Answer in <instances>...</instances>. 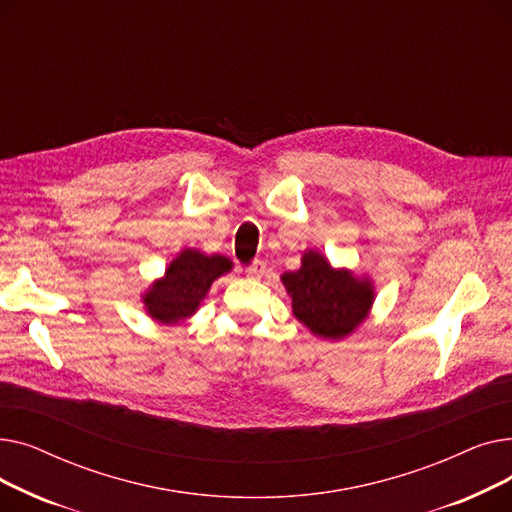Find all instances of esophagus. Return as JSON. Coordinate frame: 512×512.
Masks as SVG:
<instances>
[{"mask_svg":"<svg viewBox=\"0 0 512 512\" xmlns=\"http://www.w3.org/2000/svg\"><path fill=\"white\" fill-rule=\"evenodd\" d=\"M263 274H265V263L259 261V259L247 267V276H249L251 280H261Z\"/></svg>","mask_w":512,"mask_h":512,"instance_id":"34e87169","label":"esophagus"}]
</instances>
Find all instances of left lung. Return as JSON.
<instances>
[{
  "mask_svg": "<svg viewBox=\"0 0 512 512\" xmlns=\"http://www.w3.org/2000/svg\"><path fill=\"white\" fill-rule=\"evenodd\" d=\"M280 280L292 299V315L324 340L351 336L369 317L375 301V288L367 276L334 267L315 249L303 253L297 272H286Z\"/></svg>",
  "mask_w": 512,
  "mask_h": 512,
  "instance_id": "8db88e82",
  "label": "left lung"
}]
</instances>
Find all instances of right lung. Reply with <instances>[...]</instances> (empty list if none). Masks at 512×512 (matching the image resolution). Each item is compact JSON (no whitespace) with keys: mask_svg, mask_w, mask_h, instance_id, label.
<instances>
[{"mask_svg":"<svg viewBox=\"0 0 512 512\" xmlns=\"http://www.w3.org/2000/svg\"><path fill=\"white\" fill-rule=\"evenodd\" d=\"M232 270L224 255H207L197 249H182L143 294L147 315L164 326L182 324L201 307L211 284Z\"/></svg>","mask_w":512,"mask_h":512,"instance_id":"add662e5","label":"right lung"}]
</instances>
